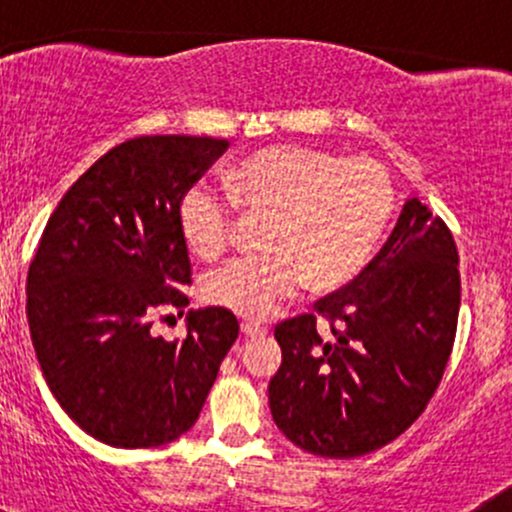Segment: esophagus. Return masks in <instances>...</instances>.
I'll return each mask as SVG.
<instances>
[{"mask_svg": "<svg viewBox=\"0 0 512 512\" xmlns=\"http://www.w3.org/2000/svg\"><path fill=\"white\" fill-rule=\"evenodd\" d=\"M264 332L267 330L257 325V322H243V325H240V334H243V337H262Z\"/></svg>", "mask_w": 512, "mask_h": 512, "instance_id": "esophagus-1", "label": "esophagus"}]
</instances>
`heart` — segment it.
<instances>
[{"mask_svg": "<svg viewBox=\"0 0 512 512\" xmlns=\"http://www.w3.org/2000/svg\"><path fill=\"white\" fill-rule=\"evenodd\" d=\"M226 197L192 187L180 202L190 250L214 260L236 238V207L264 219L267 255L240 257L204 279V298L262 320L303 289L349 281L378 243L392 211L385 168L370 158H339L313 146L276 144L240 158L221 178Z\"/></svg>", "mask_w": 512, "mask_h": 512, "instance_id": "b5f03b06", "label": "heart"}]
</instances>
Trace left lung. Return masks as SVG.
Masks as SVG:
<instances>
[{
  "instance_id": "1",
  "label": "left lung",
  "mask_w": 512,
  "mask_h": 512,
  "mask_svg": "<svg viewBox=\"0 0 512 512\" xmlns=\"http://www.w3.org/2000/svg\"><path fill=\"white\" fill-rule=\"evenodd\" d=\"M460 313V257L443 219L411 197L390 238L315 315L276 325L281 366L269 407L293 445L358 457L414 424L448 366ZM331 320L320 335L316 317Z\"/></svg>"
}]
</instances>
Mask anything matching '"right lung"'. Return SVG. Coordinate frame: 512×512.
Listing matches in <instances>:
<instances>
[{
  "mask_svg": "<svg viewBox=\"0 0 512 512\" xmlns=\"http://www.w3.org/2000/svg\"><path fill=\"white\" fill-rule=\"evenodd\" d=\"M226 139L156 134L98 158L52 211L28 267V327L52 395L113 448H158L199 419L238 339L231 310L187 313V337L151 334L190 303L180 202Z\"/></svg>",
  "mask_w": 512,
  "mask_h": 512,
  "instance_id": "1",
  "label": "right lung"
}]
</instances>
